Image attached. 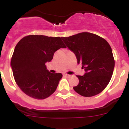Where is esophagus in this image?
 Listing matches in <instances>:
<instances>
[{
    "instance_id": "1",
    "label": "esophagus",
    "mask_w": 129,
    "mask_h": 129,
    "mask_svg": "<svg viewBox=\"0 0 129 129\" xmlns=\"http://www.w3.org/2000/svg\"><path fill=\"white\" fill-rule=\"evenodd\" d=\"M64 75L65 76H66V77H67V78H70V77H71V76H72V75H67V74H64Z\"/></svg>"
}]
</instances>
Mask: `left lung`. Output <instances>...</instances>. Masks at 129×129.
Here are the masks:
<instances>
[{"label":"left lung","instance_id":"8db88e82","mask_svg":"<svg viewBox=\"0 0 129 129\" xmlns=\"http://www.w3.org/2000/svg\"><path fill=\"white\" fill-rule=\"evenodd\" d=\"M62 39L85 71L83 76H77L79 82L73 87L74 90L85 97L100 93L110 82L115 67L109 43L100 36L87 32Z\"/></svg>","mask_w":129,"mask_h":129}]
</instances>
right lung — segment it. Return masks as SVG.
<instances>
[{
	"label": "right lung",
	"instance_id": "obj_1",
	"mask_svg": "<svg viewBox=\"0 0 129 129\" xmlns=\"http://www.w3.org/2000/svg\"><path fill=\"white\" fill-rule=\"evenodd\" d=\"M61 39L29 35L16 45L11 60L13 76L20 90L29 96L44 100L57 88L62 75L50 73L45 63L52 60L56 51L66 48Z\"/></svg>",
	"mask_w": 129,
	"mask_h": 129
}]
</instances>
